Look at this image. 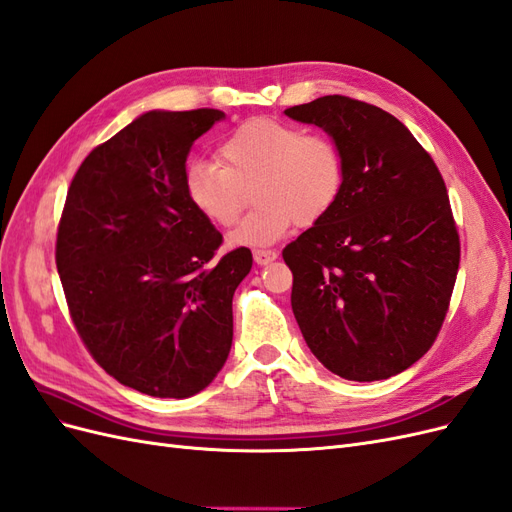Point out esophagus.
<instances>
[{"label": "esophagus", "instance_id": "obj_1", "mask_svg": "<svg viewBox=\"0 0 512 512\" xmlns=\"http://www.w3.org/2000/svg\"><path fill=\"white\" fill-rule=\"evenodd\" d=\"M277 258V252L273 250H254V260L256 265H269V262H273Z\"/></svg>", "mask_w": 512, "mask_h": 512}]
</instances>
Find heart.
<instances>
[{
  "instance_id": "b5f03b06",
  "label": "heart",
  "mask_w": 512,
  "mask_h": 512,
  "mask_svg": "<svg viewBox=\"0 0 512 512\" xmlns=\"http://www.w3.org/2000/svg\"><path fill=\"white\" fill-rule=\"evenodd\" d=\"M218 160L190 164L183 190L207 222L230 226L254 188L256 209L230 230L232 247H269L294 224L320 222L344 188V156L333 138L275 119L241 123L220 143Z\"/></svg>"
}]
</instances>
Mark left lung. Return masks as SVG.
Segmentation results:
<instances>
[{
	"instance_id": "obj_1",
	"label": "left lung",
	"mask_w": 512,
	"mask_h": 512,
	"mask_svg": "<svg viewBox=\"0 0 512 512\" xmlns=\"http://www.w3.org/2000/svg\"><path fill=\"white\" fill-rule=\"evenodd\" d=\"M344 156L335 207L284 247L292 312L333 374L386 380L436 342L459 269L446 185L412 132L382 108L322 96L284 111Z\"/></svg>"
}]
</instances>
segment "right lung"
Segmentation results:
<instances>
[{"label":"right lung","mask_w":512,"mask_h":512,"mask_svg":"<svg viewBox=\"0 0 512 512\" xmlns=\"http://www.w3.org/2000/svg\"><path fill=\"white\" fill-rule=\"evenodd\" d=\"M224 117H136L85 158L61 213L55 260L74 327L108 376L151 397L200 393L232 346L252 252L215 258L222 235L183 190L194 141Z\"/></svg>","instance_id":"1"}]
</instances>
